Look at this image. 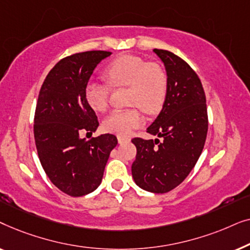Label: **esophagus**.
<instances>
[{
    "label": "esophagus",
    "instance_id": "34e87169",
    "mask_svg": "<svg viewBox=\"0 0 250 250\" xmlns=\"http://www.w3.org/2000/svg\"><path fill=\"white\" fill-rule=\"evenodd\" d=\"M118 139V143H125V142H129V139L128 138H125V136H117Z\"/></svg>",
    "mask_w": 250,
    "mask_h": 250
}]
</instances>
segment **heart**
<instances>
[{
	"mask_svg": "<svg viewBox=\"0 0 250 250\" xmlns=\"http://www.w3.org/2000/svg\"><path fill=\"white\" fill-rule=\"evenodd\" d=\"M104 77L111 86L129 87L128 104L136 105L108 115L102 124L107 132L127 136L143 122L138 106L149 115H155L163 108L167 93V75L159 63L125 54L105 67ZM110 92L108 84L88 82L84 88L85 101L92 110L102 112L108 108Z\"/></svg>",
	"mask_w": 250,
	"mask_h": 250,
	"instance_id": "heart-1",
	"label": "heart"
}]
</instances>
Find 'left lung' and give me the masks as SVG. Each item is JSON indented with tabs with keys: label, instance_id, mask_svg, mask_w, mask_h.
Returning <instances> with one entry per match:
<instances>
[{
	"label": "left lung",
	"instance_id": "1",
	"mask_svg": "<svg viewBox=\"0 0 250 250\" xmlns=\"http://www.w3.org/2000/svg\"><path fill=\"white\" fill-rule=\"evenodd\" d=\"M165 64L167 93L163 109L146 128L163 138H134L136 157L132 176L143 190L165 193L189 175L203 151L208 131V116L203 84L183 59L166 50H153Z\"/></svg>",
	"mask_w": 250,
	"mask_h": 250
}]
</instances>
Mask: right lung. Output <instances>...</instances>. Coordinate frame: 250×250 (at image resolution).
Masks as SVG:
<instances>
[{
  "label": "right lung",
  "mask_w": 250,
  "mask_h": 250,
  "mask_svg": "<svg viewBox=\"0 0 250 250\" xmlns=\"http://www.w3.org/2000/svg\"><path fill=\"white\" fill-rule=\"evenodd\" d=\"M109 51H86L61 59L40 90L34 117V138L40 162L54 186L82 197L100 186L117 138L102 134L86 141L82 131L95 132L99 122L85 101L84 88L94 68Z\"/></svg>",
  "instance_id": "1"
}]
</instances>
